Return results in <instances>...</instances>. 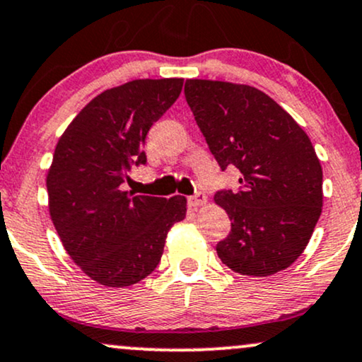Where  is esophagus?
<instances>
[{
	"instance_id": "esophagus-1",
	"label": "esophagus",
	"mask_w": 362,
	"mask_h": 362,
	"mask_svg": "<svg viewBox=\"0 0 362 362\" xmlns=\"http://www.w3.org/2000/svg\"><path fill=\"white\" fill-rule=\"evenodd\" d=\"M189 202H190L192 207H200V205L207 204V195H205L204 192H197L194 197H190Z\"/></svg>"
}]
</instances>
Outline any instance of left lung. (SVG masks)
<instances>
[{
    "label": "left lung",
    "mask_w": 362,
    "mask_h": 362,
    "mask_svg": "<svg viewBox=\"0 0 362 362\" xmlns=\"http://www.w3.org/2000/svg\"><path fill=\"white\" fill-rule=\"evenodd\" d=\"M185 98L222 170L239 168V192L214 197L232 230L217 255L242 276L265 277L304 252L322 212V167L309 136L254 86L187 80Z\"/></svg>",
    "instance_id": "obj_1"
}]
</instances>
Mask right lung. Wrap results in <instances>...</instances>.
<instances>
[{
	"mask_svg": "<svg viewBox=\"0 0 362 362\" xmlns=\"http://www.w3.org/2000/svg\"><path fill=\"white\" fill-rule=\"evenodd\" d=\"M184 78L132 80L105 90L59 136L47 175L48 209L73 262L95 282L127 287L155 271L182 195L123 190L132 163H145V139L180 95Z\"/></svg>",
	"mask_w": 362,
	"mask_h": 362,
	"instance_id": "right-lung-1",
	"label": "right lung"
}]
</instances>
